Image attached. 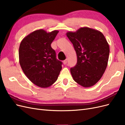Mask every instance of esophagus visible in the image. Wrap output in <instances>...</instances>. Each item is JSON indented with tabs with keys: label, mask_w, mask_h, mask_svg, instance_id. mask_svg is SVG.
Masks as SVG:
<instances>
[{
	"label": "esophagus",
	"mask_w": 125,
	"mask_h": 125,
	"mask_svg": "<svg viewBox=\"0 0 125 125\" xmlns=\"http://www.w3.org/2000/svg\"><path fill=\"white\" fill-rule=\"evenodd\" d=\"M67 59H66V60H64V61L63 62V65H66V64L67 63Z\"/></svg>",
	"instance_id": "34e87169"
}]
</instances>
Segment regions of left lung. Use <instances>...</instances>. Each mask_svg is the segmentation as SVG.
<instances>
[{"label": "left lung", "instance_id": "obj_1", "mask_svg": "<svg viewBox=\"0 0 125 125\" xmlns=\"http://www.w3.org/2000/svg\"><path fill=\"white\" fill-rule=\"evenodd\" d=\"M67 36L73 43L77 56V63L70 69L73 80L84 88L99 81L107 66L109 46L101 32L88 27L69 31Z\"/></svg>", "mask_w": 125, "mask_h": 125}]
</instances>
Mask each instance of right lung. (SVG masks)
Listing matches in <instances>:
<instances>
[{"instance_id":"obj_1","label":"right lung","mask_w":125,"mask_h":125,"mask_svg":"<svg viewBox=\"0 0 125 125\" xmlns=\"http://www.w3.org/2000/svg\"><path fill=\"white\" fill-rule=\"evenodd\" d=\"M58 30L47 32L39 29L30 33L21 42L19 58L21 68L33 84L46 88L57 80L62 62L57 60L51 47Z\"/></svg>"}]
</instances>
